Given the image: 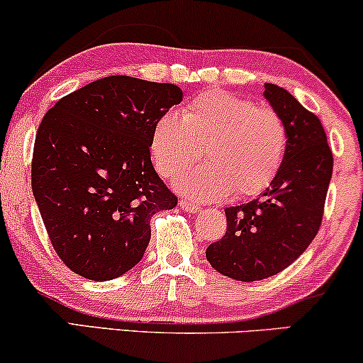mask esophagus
Listing matches in <instances>:
<instances>
[{"label":"esophagus","mask_w":363,"mask_h":363,"mask_svg":"<svg viewBox=\"0 0 363 363\" xmlns=\"http://www.w3.org/2000/svg\"><path fill=\"white\" fill-rule=\"evenodd\" d=\"M180 207L185 210V212H189V213L200 212L199 205H195L194 202H189V200H180Z\"/></svg>","instance_id":"obj_1"}]
</instances>
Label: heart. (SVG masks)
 Instances as JSON below:
<instances>
[{
	"label": "heart",
	"mask_w": 363,
	"mask_h": 363,
	"mask_svg": "<svg viewBox=\"0 0 363 363\" xmlns=\"http://www.w3.org/2000/svg\"><path fill=\"white\" fill-rule=\"evenodd\" d=\"M208 164L178 178L177 189L200 202L225 195L252 196L274 180L283 164L288 131L274 111L223 91L196 96L177 113L161 114L151 131L150 150L164 178L188 171L201 154Z\"/></svg>",
	"instance_id": "b5f03b06"
}]
</instances>
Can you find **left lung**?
<instances>
[{"mask_svg":"<svg viewBox=\"0 0 363 363\" xmlns=\"http://www.w3.org/2000/svg\"><path fill=\"white\" fill-rule=\"evenodd\" d=\"M262 96L288 131L283 164L257 199L225 208V235L205 252L213 269L244 283L274 276L305 252L318 234L333 173L320 119L276 84H264Z\"/></svg>","mask_w":363,"mask_h":363,"instance_id":"1","label":"left lung"}]
</instances>
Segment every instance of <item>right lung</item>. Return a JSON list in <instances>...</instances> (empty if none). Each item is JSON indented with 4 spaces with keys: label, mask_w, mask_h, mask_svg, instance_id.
I'll return each instance as SVG.
<instances>
[{
    "label": "right lung",
    "mask_w": 363,
    "mask_h": 363,
    "mask_svg": "<svg viewBox=\"0 0 363 363\" xmlns=\"http://www.w3.org/2000/svg\"><path fill=\"white\" fill-rule=\"evenodd\" d=\"M183 99L174 84L111 75L62 97L35 138L31 189L69 269L109 281L133 269L150 220L178 199L151 163V131Z\"/></svg>",
    "instance_id": "add662e5"
}]
</instances>
